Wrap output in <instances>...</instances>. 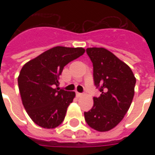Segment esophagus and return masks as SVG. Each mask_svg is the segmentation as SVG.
I'll use <instances>...</instances> for the list:
<instances>
[{"label": "esophagus", "mask_w": 155, "mask_h": 155, "mask_svg": "<svg viewBox=\"0 0 155 155\" xmlns=\"http://www.w3.org/2000/svg\"><path fill=\"white\" fill-rule=\"evenodd\" d=\"M76 95H77L78 97H81V96H82V95H83V94H81V93H76Z\"/></svg>", "instance_id": "esophagus-1"}]
</instances>
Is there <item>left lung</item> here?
<instances>
[{
	"instance_id": "1",
	"label": "left lung",
	"mask_w": 155,
	"mask_h": 155,
	"mask_svg": "<svg viewBox=\"0 0 155 155\" xmlns=\"http://www.w3.org/2000/svg\"><path fill=\"white\" fill-rule=\"evenodd\" d=\"M94 67V81L101 92L94 105L84 112L88 125L99 132L116 126L129 110L134 94L136 78L130 66L103 47L86 49Z\"/></svg>"
}]
</instances>
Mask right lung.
<instances>
[{"label":"right lung","mask_w":155,"mask_h":155,"mask_svg":"<svg viewBox=\"0 0 155 155\" xmlns=\"http://www.w3.org/2000/svg\"><path fill=\"white\" fill-rule=\"evenodd\" d=\"M84 51L82 47L55 46L21 68L18 86L22 104L32 121L41 128L54 129L63 122L75 93L60 90V75L68 63Z\"/></svg>","instance_id":"obj_1"}]
</instances>
